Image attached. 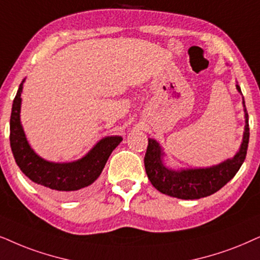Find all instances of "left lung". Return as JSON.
Instances as JSON below:
<instances>
[{
	"label": "left lung",
	"instance_id": "obj_1",
	"mask_svg": "<svg viewBox=\"0 0 260 260\" xmlns=\"http://www.w3.org/2000/svg\"><path fill=\"white\" fill-rule=\"evenodd\" d=\"M238 92L241 94L240 86L237 83ZM245 112V129L242 142L238 153L232 159L210 167L200 168H172L165 161L162 147L154 138H148V148L144 156V167L148 179L153 186L167 196L180 200H200L210 196L224 186L240 170L247 154L249 126L248 113L246 111L245 100L242 96Z\"/></svg>",
	"mask_w": 260,
	"mask_h": 260
}]
</instances>
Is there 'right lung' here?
<instances>
[{
  "mask_svg": "<svg viewBox=\"0 0 260 260\" xmlns=\"http://www.w3.org/2000/svg\"><path fill=\"white\" fill-rule=\"evenodd\" d=\"M23 82L13 101L11 114V148L15 162L33 183L48 187L60 196H75L93 187L109 160L110 155L123 141L122 136L101 138L81 159L73 162H52L40 157L29 146L20 120Z\"/></svg>",
  "mask_w": 260,
  "mask_h": 260,
  "instance_id": "obj_1",
  "label": "right lung"
}]
</instances>
